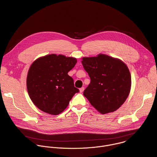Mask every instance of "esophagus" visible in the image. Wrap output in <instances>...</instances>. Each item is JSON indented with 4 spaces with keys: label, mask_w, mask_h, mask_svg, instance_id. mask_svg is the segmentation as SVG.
I'll use <instances>...</instances> for the list:
<instances>
[{
    "label": "esophagus",
    "mask_w": 157,
    "mask_h": 157,
    "mask_svg": "<svg viewBox=\"0 0 157 157\" xmlns=\"http://www.w3.org/2000/svg\"><path fill=\"white\" fill-rule=\"evenodd\" d=\"M84 90H85L84 87H82L81 88H80V89H79V90H80V93H82V92H83Z\"/></svg>",
    "instance_id": "34e87169"
}]
</instances>
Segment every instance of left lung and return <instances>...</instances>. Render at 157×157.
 <instances>
[{
    "label": "left lung",
    "instance_id": "left-lung-1",
    "mask_svg": "<svg viewBox=\"0 0 157 157\" xmlns=\"http://www.w3.org/2000/svg\"><path fill=\"white\" fill-rule=\"evenodd\" d=\"M82 63L90 78L84 96L102 114L115 111L124 103L131 90V76L126 65L102 54L83 57Z\"/></svg>",
    "mask_w": 157,
    "mask_h": 157
}]
</instances>
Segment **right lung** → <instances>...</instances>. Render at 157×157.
I'll return each mask as SVG.
<instances>
[{"instance_id": "right-lung-1", "label": "right lung", "mask_w": 157, "mask_h": 157, "mask_svg": "<svg viewBox=\"0 0 157 157\" xmlns=\"http://www.w3.org/2000/svg\"><path fill=\"white\" fill-rule=\"evenodd\" d=\"M75 58L49 54L36 59L28 70L26 86L29 96L39 109L58 115L68 106L79 90L67 73L75 65Z\"/></svg>"}]
</instances>
